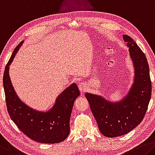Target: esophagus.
Listing matches in <instances>:
<instances>
[{"instance_id":"1","label":"esophagus","mask_w":155,"mask_h":155,"mask_svg":"<svg viewBox=\"0 0 155 155\" xmlns=\"http://www.w3.org/2000/svg\"><path fill=\"white\" fill-rule=\"evenodd\" d=\"M78 88H79V90L81 91V92H83L85 90V89L87 88L86 83H85L83 82L80 83L79 85H78Z\"/></svg>"}]
</instances>
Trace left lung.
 Returning <instances> with one entry per match:
<instances>
[{
  "label": "left lung",
  "instance_id": "1",
  "mask_svg": "<svg viewBox=\"0 0 155 155\" xmlns=\"http://www.w3.org/2000/svg\"><path fill=\"white\" fill-rule=\"evenodd\" d=\"M123 38L134 67V81L128 94L121 102L112 103L101 96L85 93L99 130L107 137L126 134L138 126L151 98L152 83L146 55L130 36L124 34Z\"/></svg>",
  "mask_w": 155,
  "mask_h": 155
}]
</instances>
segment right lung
Segmentation results:
<instances>
[{
	"mask_svg": "<svg viewBox=\"0 0 155 155\" xmlns=\"http://www.w3.org/2000/svg\"><path fill=\"white\" fill-rule=\"evenodd\" d=\"M23 41L17 45L5 69L3 87L7 111L20 130L34 141L43 143H56L64 141L70 133V119L74 103L80 95L77 85L72 83L56 100L52 109L38 112L20 100L9 78V68Z\"/></svg>",
	"mask_w": 155,
	"mask_h": 155,
	"instance_id": "right-lung-1",
	"label": "right lung"
}]
</instances>
